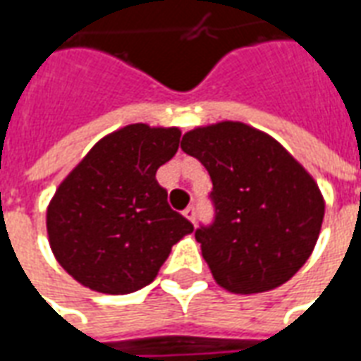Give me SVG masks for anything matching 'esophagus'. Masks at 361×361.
<instances>
[{
	"label": "esophagus",
	"mask_w": 361,
	"mask_h": 361,
	"mask_svg": "<svg viewBox=\"0 0 361 361\" xmlns=\"http://www.w3.org/2000/svg\"><path fill=\"white\" fill-rule=\"evenodd\" d=\"M185 217L186 219H190V221H196V208L194 206H188V208L185 209Z\"/></svg>",
	"instance_id": "esophagus-1"
}]
</instances>
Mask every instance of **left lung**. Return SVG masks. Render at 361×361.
<instances>
[{
  "label": "left lung",
  "instance_id": "1",
  "mask_svg": "<svg viewBox=\"0 0 361 361\" xmlns=\"http://www.w3.org/2000/svg\"><path fill=\"white\" fill-rule=\"evenodd\" d=\"M180 147L214 185V221L194 233L214 280L231 293L288 282L321 233L324 200L313 176L274 137L243 122L194 128Z\"/></svg>",
  "mask_w": 361,
  "mask_h": 361
}]
</instances>
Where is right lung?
<instances>
[{
  "label": "right lung",
  "mask_w": 361,
  "mask_h": 361,
  "mask_svg": "<svg viewBox=\"0 0 361 361\" xmlns=\"http://www.w3.org/2000/svg\"><path fill=\"white\" fill-rule=\"evenodd\" d=\"M178 128L130 124L104 135L63 178L46 209L54 257L85 288H145L194 226L167 204L155 173L178 149Z\"/></svg>",
  "instance_id": "1"
}]
</instances>
